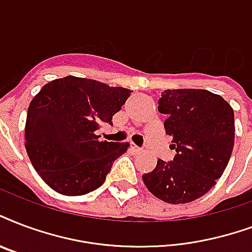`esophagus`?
I'll list each match as a JSON object with an SVG mask.
<instances>
[{
  "mask_svg": "<svg viewBox=\"0 0 252 252\" xmlns=\"http://www.w3.org/2000/svg\"><path fill=\"white\" fill-rule=\"evenodd\" d=\"M130 151L132 152H134V153H140V152L143 151V148H140V147H137V145H136V144H130Z\"/></svg>",
  "mask_w": 252,
  "mask_h": 252,
  "instance_id": "obj_1",
  "label": "esophagus"
}]
</instances>
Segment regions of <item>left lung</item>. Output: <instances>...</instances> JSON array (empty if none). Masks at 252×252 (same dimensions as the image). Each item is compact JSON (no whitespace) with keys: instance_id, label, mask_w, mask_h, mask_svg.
<instances>
[{"instance_id":"1","label":"left lung","mask_w":252,"mask_h":252,"mask_svg":"<svg viewBox=\"0 0 252 252\" xmlns=\"http://www.w3.org/2000/svg\"><path fill=\"white\" fill-rule=\"evenodd\" d=\"M158 112L172 136L173 161H157L143 176L152 194L168 203L198 199L217 184L231 157L235 137L234 111L220 95L207 90H165Z\"/></svg>"}]
</instances>
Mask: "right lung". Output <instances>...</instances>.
Segmentation results:
<instances>
[{
    "label": "right lung",
    "mask_w": 252,
    "mask_h": 252,
    "mask_svg": "<svg viewBox=\"0 0 252 252\" xmlns=\"http://www.w3.org/2000/svg\"><path fill=\"white\" fill-rule=\"evenodd\" d=\"M130 92L70 75L51 80L34 96L25 147L51 189L63 195H83L104 184L113 161L129 144L100 141L95 132L103 123L112 124Z\"/></svg>",
    "instance_id": "right-lung-1"
}]
</instances>
